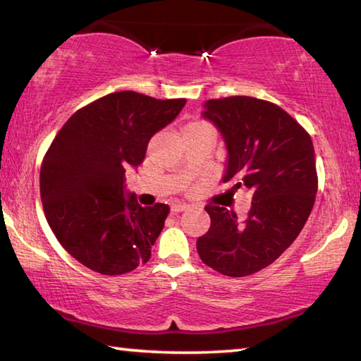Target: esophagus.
Instances as JSON below:
<instances>
[{
	"instance_id": "esophagus-1",
	"label": "esophagus",
	"mask_w": 361,
	"mask_h": 361,
	"mask_svg": "<svg viewBox=\"0 0 361 361\" xmlns=\"http://www.w3.org/2000/svg\"><path fill=\"white\" fill-rule=\"evenodd\" d=\"M188 209H189L188 204H173V205H172V212H175V213L185 212V210H188Z\"/></svg>"
}]
</instances>
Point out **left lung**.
<instances>
[{
	"instance_id": "left-lung-1",
	"label": "left lung",
	"mask_w": 361,
	"mask_h": 361,
	"mask_svg": "<svg viewBox=\"0 0 361 361\" xmlns=\"http://www.w3.org/2000/svg\"><path fill=\"white\" fill-rule=\"evenodd\" d=\"M202 116L228 151L223 181L253 197L242 221L224 207L207 205L212 224L197 239V252L223 276H250L295 242L312 212L319 185L312 140L282 108L253 97L207 100Z\"/></svg>"
}]
</instances>
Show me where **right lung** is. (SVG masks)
<instances>
[{
  "mask_svg": "<svg viewBox=\"0 0 361 361\" xmlns=\"http://www.w3.org/2000/svg\"><path fill=\"white\" fill-rule=\"evenodd\" d=\"M185 105L114 92L78 109L54 138L39 173L42 209L60 245L85 267L119 276L151 258L170 209L140 205L124 175Z\"/></svg>",
  "mask_w": 361,
  "mask_h": 361,
  "instance_id": "1",
  "label": "right lung"
}]
</instances>
